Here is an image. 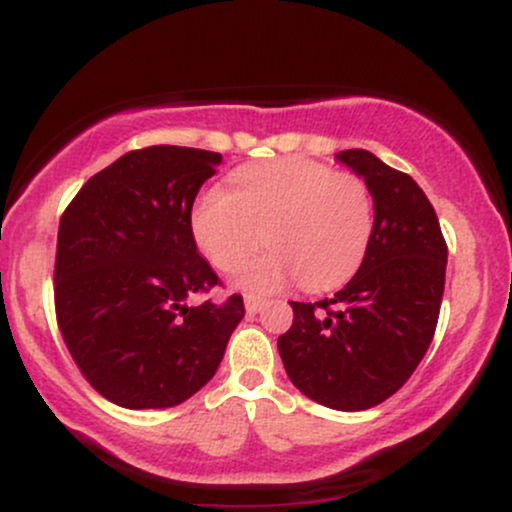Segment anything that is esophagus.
Here are the masks:
<instances>
[{"mask_svg":"<svg viewBox=\"0 0 512 512\" xmlns=\"http://www.w3.org/2000/svg\"><path fill=\"white\" fill-rule=\"evenodd\" d=\"M264 305H267V301H264V298H260V296H245V310H248L250 315L260 313Z\"/></svg>","mask_w":512,"mask_h":512,"instance_id":"esophagus-1","label":"esophagus"}]
</instances>
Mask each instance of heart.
I'll list each match as a JSON object with an SVG mask.
<instances>
[{"label":"heart","mask_w":512,"mask_h":512,"mask_svg":"<svg viewBox=\"0 0 512 512\" xmlns=\"http://www.w3.org/2000/svg\"><path fill=\"white\" fill-rule=\"evenodd\" d=\"M233 187H211L192 211L199 250L219 272L240 274L252 293H272L303 279L330 291L356 274L373 238V199L366 182L310 158H276L240 168Z\"/></svg>","instance_id":"heart-1"}]
</instances>
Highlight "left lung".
I'll return each instance as SVG.
<instances>
[{
  "instance_id": "left-lung-1",
  "label": "left lung",
  "mask_w": 512,
  "mask_h": 512,
  "mask_svg": "<svg viewBox=\"0 0 512 512\" xmlns=\"http://www.w3.org/2000/svg\"><path fill=\"white\" fill-rule=\"evenodd\" d=\"M337 161L366 182L373 238L354 279L334 298L291 301L293 325L276 346L305 397L363 411L395 395L431 346L448 245L436 209L407 173L363 149L339 151Z\"/></svg>"
}]
</instances>
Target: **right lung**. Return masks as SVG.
Segmentation results:
<instances>
[{
	"label": "right lung",
	"mask_w": 512,
	"mask_h": 512,
	"mask_svg": "<svg viewBox=\"0 0 512 512\" xmlns=\"http://www.w3.org/2000/svg\"><path fill=\"white\" fill-rule=\"evenodd\" d=\"M221 154L129 151L93 175L62 214L57 325L84 378L125 409H168L214 378L243 298L187 305L219 276L199 255L192 204Z\"/></svg>",
	"instance_id": "obj_1"
}]
</instances>
